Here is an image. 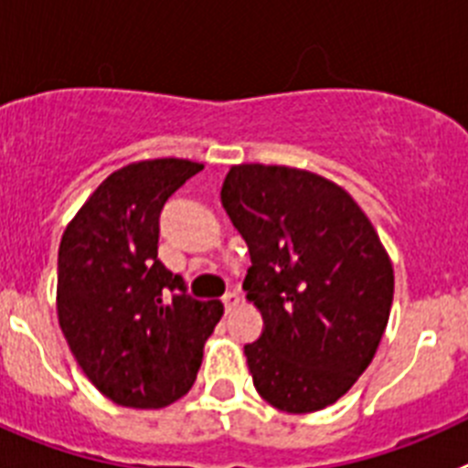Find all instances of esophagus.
I'll use <instances>...</instances> for the list:
<instances>
[{
    "label": "esophagus",
    "instance_id": "1",
    "mask_svg": "<svg viewBox=\"0 0 468 468\" xmlns=\"http://www.w3.org/2000/svg\"><path fill=\"white\" fill-rule=\"evenodd\" d=\"M239 302H241V295H239L237 291L227 292V295L222 297V304H225L227 312H231V309H234V307H239Z\"/></svg>",
    "mask_w": 468,
    "mask_h": 468
}]
</instances>
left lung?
I'll return each instance as SVG.
<instances>
[{
  "label": "left lung",
  "mask_w": 468,
  "mask_h": 468,
  "mask_svg": "<svg viewBox=\"0 0 468 468\" xmlns=\"http://www.w3.org/2000/svg\"><path fill=\"white\" fill-rule=\"evenodd\" d=\"M222 206L250 250L243 291L264 321L243 346L258 394L316 412L354 387L387 330L394 267L340 185L288 166L239 164Z\"/></svg>",
  "instance_id": "left-lung-1"
}]
</instances>
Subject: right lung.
I'll list each match as a JSON object with an SVG mask.
<instances>
[{"label":"right lung","instance_id":"1","mask_svg":"<svg viewBox=\"0 0 468 468\" xmlns=\"http://www.w3.org/2000/svg\"><path fill=\"white\" fill-rule=\"evenodd\" d=\"M204 164L135 161L105 177L58 248V324L93 387L117 405L156 410L197 379L222 302L187 295L156 258L159 215Z\"/></svg>","mask_w":468,"mask_h":468}]
</instances>
